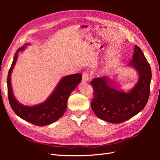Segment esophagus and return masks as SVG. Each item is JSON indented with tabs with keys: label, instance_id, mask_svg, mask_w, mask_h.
Returning a JSON list of instances; mask_svg holds the SVG:
<instances>
[{
	"label": "esophagus",
	"instance_id": "1",
	"mask_svg": "<svg viewBox=\"0 0 160 160\" xmlns=\"http://www.w3.org/2000/svg\"><path fill=\"white\" fill-rule=\"evenodd\" d=\"M89 79V75L88 72H84L83 73V77H82V81L87 82Z\"/></svg>",
	"mask_w": 160,
	"mask_h": 160
}]
</instances>
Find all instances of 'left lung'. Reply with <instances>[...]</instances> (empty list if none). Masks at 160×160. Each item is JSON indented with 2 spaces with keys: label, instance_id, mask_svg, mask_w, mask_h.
Returning a JSON list of instances; mask_svg holds the SVG:
<instances>
[{
  "label": "left lung",
  "instance_id": "obj_1",
  "mask_svg": "<svg viewBox=\"0 0 160 160\" xmlns=\"http://www.w3.org/2000/svg\"><path fill=\"white\" fill-rule=\"evenodd\" d=\"M128 66L137 71L138 80L128 92L115 88L118 85L114 78L103 76L91 81L94 89L91 109L99 119L112 123H122L137 115L146 105L152 71L143 52L137 45L134 47L132 59Z\"/></svg>",
  "mask_w": 160,
  "mask_h": 160
}]
</instances>
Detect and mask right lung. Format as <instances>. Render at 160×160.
<instances>
[{"instance_id": "obj_1", "label": "right lung", "mask_w": 160, "mask_h": 160, "mask_svg": "<svg viewBox=\"0 0 160 160\" xmlns=\"http://www.w3.org/2000/svg\"><path fill=\"white\" fill-rule=\"evenodd\" d=\"M28 45L29 44L26 43L25 45L18 48L14 54L11 67L9 69L7 77L8 101L13 111L19 118L38 126H45L55 122L63 115L67 109L69 97L81 82L82 75L76 73L64 77L44 102L32 106L21 104L13 95L11 74L18 54L25 51Z\"/></svg>"}]
</instances>
